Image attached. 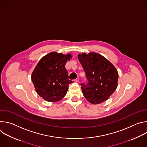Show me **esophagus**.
I'll return each mask as SVG.
<instances>
[{
  "instance_id": "obj_1",
  "label": "esophagus",
  "mask_w": 147,
  "mask_h": 147,
  "mask_svg": "<svg viewBox=\"0 0 147 147\" xmlns=\"http://www.w3.org/2000/svg\"><path fill=\"white\" fill-rule=\"evenodd\" d=\"M74 81L76 82H79V81H80V79H79V78L78 77V78H77L75 80H74Z\"/></svg>"
}]
</instances>
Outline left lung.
<instances>
[{"instance_id": "1", "label": "left lung", "mask_w": 147, "mask_h": 147, "mask_svg": "<svg viewBox=\"0 0 147 147\" xmlns=\"http://www.w3.org/2000/svg\"><path fill=\"white\" fill-rule=\"evenodd\" d=\"M88 82L81 84L83 95L92 104L109 99L117 87L119 74L114 65L101 55L90 52L78 55Z\"/></svg>"}]
</instances>
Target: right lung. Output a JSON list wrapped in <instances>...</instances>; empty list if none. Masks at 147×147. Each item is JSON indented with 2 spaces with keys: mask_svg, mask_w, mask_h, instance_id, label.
<instances>
[{
  "mask_svg": "<svg viewBox=\"0 0 147 147\" xmlns=\"http://www.w3.org/2000/svg\"><path fill=\"white\" fill-rule=\"evenodd\" d=\"M71 58L70 53L52 52L38 63L31 80L37 94L44 100L55 102L65 96L69 84L73 82L69 79L65 65Z\"/></svg>",
  "mask_w": 147,
  "mask_h": 147,
  "instance_id": "right-lung-1",
  "label": "right lung"
}]
</instances>
